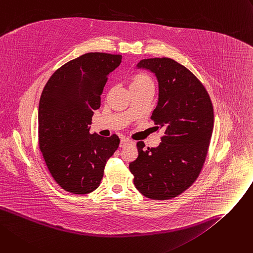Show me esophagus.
<instances>
[{
  "instance_id": "34e87169",
  "label": "esophagus",
  "mask_w": 253,
  "mask_h": 253,
  "mask_svg": "<svg viewBox=\"0 0 253 253\" xmlns=\"http://www.w3.org/2000/svg\"><path fill=\"white\" fill-rule=\"evenodd\" d=\"M131 143H133L132 140H130V139H128V138H123V139H121V141H120V147H125L126 145L131 144Z\"/></svg>"
}]
</instances>
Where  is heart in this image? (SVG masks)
Instances as JSON below:
<instances>
[{
	"instance_id": "1",
	"label": "heart",
	"mask_w": 253,
	"mask_h": 253,
	"mask_svg": "<svg viewBox=\"0 0 253 253\" xmlns=\"http://www.w3.org/2000/svg\"><path fill=\"white\" fill-rule=\"evenodd\" d=\"M129 85L131 90L137 89H151L154 88V81L147 74L138 72L133 73L129 78Z\"/></svg>"
}]
</instances>
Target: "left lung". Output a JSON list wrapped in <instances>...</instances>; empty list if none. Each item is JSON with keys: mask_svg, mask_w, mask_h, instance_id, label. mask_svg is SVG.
Segmentation results:
<instances>
[{"mask_svg": "<svg viewBox=\"0 0 253 253\" xmlns=\"http://www.w3.org/2000/svg\"><path fill=\"white\" fill-rule=\"evenodd\" d=\"M155 73L159 102L150 119L165 130L158 147L144 149L129 164L137 190L150 199L177 197L195 182L203 169L213 129L211 97L199 79L170 58L143 59L137 64Z\"/></svg>", "mask_w": 253, "mask_h": 253, "instance_id": "8db88e82", "label": "left lung"}]
</instances>
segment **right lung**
I'll list each match as a JSON object with an SVG mask.
<instances>
[{"label":"right lung","mask_w":253,"mask_h":253,"mask_svg":"<svg viewBox=\"0 0 253 253\" xmlns=\"http://www.w3.org/2000/svg\"><path fill=\"white\" fill-rule=\"evenodd\" d=\"M121 55L88 53L64 64L49 77L39 106V144L47 169L65 191L87 194L104 176L107 161L119 147L116 134L89 133L108 76Z\"/></svg>","instance_id":"add662e5"}]
</instances>
